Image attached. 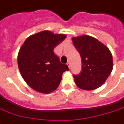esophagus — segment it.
<instances>
[{
    "mask_svg": "<svg viewBox=\"0 0 124 124\" xmlns=\"http://www.w3.org/2000/svg\"><path fill=\"white\" fill-rule=\"evenodd\" d=\"M67 65H68V67H69V68H70V67H71L70 63L69 61H68V62H67Z\"/></svg>",
    "mask_w": 124,
    "mask_h": 124,
    "instance_id": "1",
    "label": "esophagus"
}]
</instances>
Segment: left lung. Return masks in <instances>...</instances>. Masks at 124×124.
<instances>
[{"instance_id":"1","label":"left lung","mask_w":124,"mask_h":124,"mask_svg":"<svg viewBox=\"0 0 124 124\" xmlns=\"http://www.w3.org/2000/svg\"><path fill=\"white\" fill-rule=\"evenodd\" d=\"M73 45L82 58V71L73 76L76 86L93 90L105 82L113 70L112 54L106 45L88 35L72 38Z\"/></svg>"}]
</instances>
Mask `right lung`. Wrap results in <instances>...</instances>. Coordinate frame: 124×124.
Masks as SVG:
<instances>
[{
  "label": "right lung",
  "instance_id": "1",
  "mask_svg": "<svg viewBox=\"0 0 124 124\" xmlns=\"http://www.w3.org/2000/svg\"><path fill=\"white\" fill-rule=\"evenodd\" d=\"M66 36L44 30L30 36L20 48L17 55L19 72L28 86L38 93L53 92L64 71H69L68 66L61 63L53 52Z\"/></svg>",
  "mask_w": 124,
  "mask_h": 124
}]
</instances>
